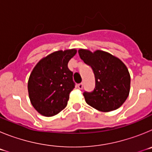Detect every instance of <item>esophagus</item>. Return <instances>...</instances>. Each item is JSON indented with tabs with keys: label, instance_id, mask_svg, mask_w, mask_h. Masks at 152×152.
<instances>
[{
	"label": "esophagus",
	"instance_id": "obj_1",
	"mask_svg": "<svg viewBox=\"0 0 152 152\" xmlns=\"http://www.w3.org/2000/svg\"><path fill=\"white\" fill-rule=\"evenodd\" d=\"M77 88H78V89H80V90L83 89V84H82V83H80V84H77Z\"/></svg>",
	"mask_w": 152,
	"mask_h": 152
}]
</instances>
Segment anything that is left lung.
Instances as JSON below:
<instances>
[{
	"instance_id": "obj_1",
	"label": "left lung",
	"mask_w": 152,
	"mask_h": 152,
	"mask_svg": "<svg viewBox=\"0 0 152 152\" xmlns=\"http://www.w3.org/2000/svg\"><path fill=\"white\" fill-rule=\"evenodd\" d=\"M80 58L92 68L95 88L84 92L86 103L101 112H110L121 107L130 91V75L124 63L108 52H91L79 49Z\"/></svg>"
}]
</instances>
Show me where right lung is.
I'll return each instance as SVG.
<instances>
[{
    "label": "right lung",
    "instance_id": "right-lung-1",
    "mask_svg": "<svg viewBox=\"0 0 152 152\" xmlns=\"http://www.w3.org/2000/svg\"><path fill=\"white\" fill-rule=\"evenodd\" d=\"M76 52V49L53 52L40 60L31 72L28 80L29 100L42 116H55L68 104L75 86L68 63Z\"/></svg>",
    "mask_w": 152,
    "mask_h": 152
}]
</instances>
